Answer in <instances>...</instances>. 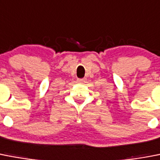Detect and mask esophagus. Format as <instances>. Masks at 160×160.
Here are the masks:
<instances>
[{
  "label": "esophagus",
  "instance_id": "esophagus-1",
  "mask_svg": "<svg viewBox=\"0 0 160 160\" xmlns=\"http://www.w3.org/2000/svg\"><path fill=\"white\" fill-rule=\"evenodd\" d=\"M77 82L79 84H84V83L86 82V80L85 79H78Z\"/></svg>",
  "mask_w": 160,
  "mask_h": 160
}]
</instances>
